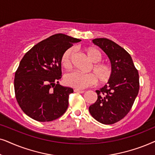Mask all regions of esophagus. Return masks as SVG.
<instances>
[{"label": "esophagus", "instance_id": "esophagus-1", "mask_svg": "<svg viewBox=\"0 0 155 155\" xmlns=\"http://www.w3.org/2000/svg\"><path fill=\"white\" fill-rule=\"evenodd\" d=\"M74 92H76V93H80V94H84V92H85V91L84 90H79V89H74Z\"/></svg>", "mask_w": 155, "mask_h": 155}]
</instances>
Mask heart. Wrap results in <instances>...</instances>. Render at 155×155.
<instances>
[{
    "label": "heart",
    "mask_w": 155,
    "mask_h": 155,
    "mask_svg": "<svg viewBox=\"0 0 155 155\" xmlns=\"http://www.w3.org/2000/svg\"><path fill=\"white\" fill-rule=\"evenodd\" d=\"M74 53V49L70 47L64 51L61 57V65L65 69L69 70L71 68V57ZM86 53L88 58L92 62L90 68V73L83 74L78 71H72L66 74L64 76V82L66 85L76 89H83L88 86L94 85L97 80L100 84H106L112 78L113 69L110 64L101 62V54L98 49L87 48Z\"/></svg>",
    "instance_id": "heart-1"
}]
</instances>
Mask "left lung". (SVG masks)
<instances>
[{
	"label": "left lung",
	"mask_w": 155,
	"mask_h": 155,
	"mask_svg": "<svg viewBox=\"0 0 155 155\" xmlns=\"http://www.w3.org/2000/svg\"><path fill=\"white\" fill-rule=\"evenodd\" d=\"M110 59L113 74L100 90L98 99L89 106V112L99 123L111 125L122 120L131 110L140 88L139 74L130 54L112 40H93Z\"/></svg>",
	"instance_id": "obj_1"
}]
</instances>
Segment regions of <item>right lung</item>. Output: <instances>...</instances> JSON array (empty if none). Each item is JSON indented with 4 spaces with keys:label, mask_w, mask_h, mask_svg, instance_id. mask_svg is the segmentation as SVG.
I'll return each instance as SVG.
<instances>
[{
    "label": "right lung",
    "mask_w": 155,
    "mask_h": 155,
    "mask_svg": "<svg viewBox=\"0 0 155 155\" xmlns=\"http://www.w3.org/2000/svg\"><path fill=\"white\" fill-rule=\"evenodd\" d=\"M67 35L55 34L32 47L22 57L14 79L15 98L22 110L39 122L61 117L69 106L71 88L59 85L61 57L80 42Z\"/></svg>",
    "instance_id": "right-lung-1"
}]
</instances>
